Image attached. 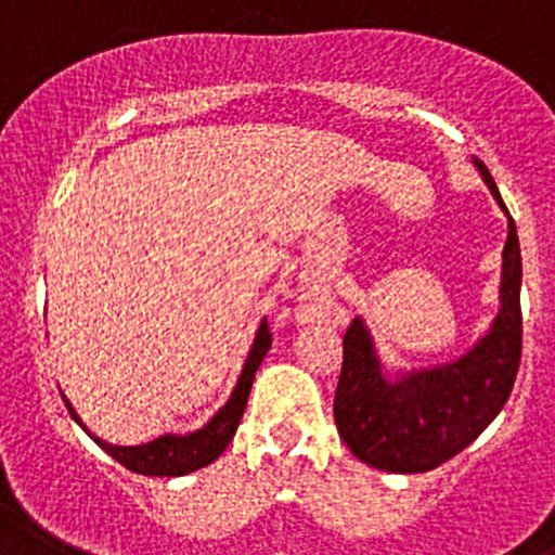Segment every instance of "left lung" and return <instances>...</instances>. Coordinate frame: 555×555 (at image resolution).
Listing matches in <instances>:
<instances>
[{
	"mask_svg": "<svg viewBox=\"0 0 555 555\" xmlns=\"http://www.w3.org/2000/svg\"><path fill=\"white\" fill-rule=\"evenodd\" d=\"M474 164L509 219L501 309L488 334L457 361L397 375H386L361 318L350 323L341 339L336 429L361 463L388 474H424L474 443L506 405L520 366V243L493 175L479 158Z\"/></svg>",
	"mask_w": 555,
	"mask_h": 555,
	"instance_id": "1",
	"label": "left lung"
}]
</instances>
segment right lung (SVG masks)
Masks as SVG:
<instances>
[{"label":"right lung","mask_w":555,"mask_h":555,"mask_svg":"<svg viewBox=\"0 0 555 555\" xmlns=\"http://www.w3.org/2000/svg\"><path fill=\"white\" fill-rule=\"evenodd\" d=\"M271 350V331H268V320H262L260 328H257V336H254V345L246 356V364H243L241 377H237L235 388H232L230 400L227 405L216 413L210 422L202 429H194V433L185 435H160L150 443H139V447H112V443L101 441L90 429L85 427V422L79 418V413L74 411V405L65 400L67 411L76 422L81 424L92 441L103 449L106 454H112L120 465H126L128 470L142 476H185L196 468H205L214 460H219V454L230 447L232 435H235L237 424H241L243 411H246L248 391H251V383L257 370H260L262 359Z\"/></svg>","instance_id":"add662e5"}]
</instances>
